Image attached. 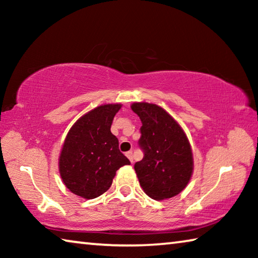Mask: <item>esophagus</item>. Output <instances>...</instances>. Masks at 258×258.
I'll return each instance as SVG.
<instances>
[{
  "label": "esophagus",
  "instance_id": "34e87169",
  "mask_svg": "<svg viewBox=\"0 0 258 258\" xmlns=\"http://www.w3.org/2000/svg\"><path fill=\"white\" fill-rule=\"evenodd\" d=\"M126 157H127V158L130 159L131 163H133L134 159H133V152H132V151H128V152H126Z\"/></svg>",
  "mask_w": 258,
  "mask_h": 258
}]
</instances>
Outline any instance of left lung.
I'll use <instances>...</instances> for the list:
<instances>
[{
  "mask_svg": "<svg viewBox=\"0 0 258 258\" xmlns=\"http://www.w3.org/2000/svg\"><path fill=\"white\" fill-rule=\"evenodd\" d=\"M131 108L142 123L139 146L145 156L134 165L140 185L155 200L172 198L186 186L194 171L189 140L177 121L157 104L134 102Z\"/></svg>",
  "mask_w": 258,
  "mask_h": 258,
  "instance_id": "left-lung-1",
  "label": "left lung"
}]
</instances>
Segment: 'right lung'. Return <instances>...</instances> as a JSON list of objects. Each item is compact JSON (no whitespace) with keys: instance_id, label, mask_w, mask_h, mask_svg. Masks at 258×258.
<instances>
[{"instance_id":"add662e5","label":"right lung","mask_w":258,"mask_h":258,"mask_svg":"<svg viewBox=\"0 0 258 258\" xmlns=\"http://www.w3.org/2000/svg\"><path fill=\"white\" fill-rule=\"evenodd\" d=\"M121 104H103L82 116L69 130L59 157V172L69 190L85 199L104 194L117 169L130 165L111 133Z\"/></svg>"}]
</instances>
